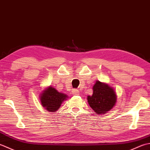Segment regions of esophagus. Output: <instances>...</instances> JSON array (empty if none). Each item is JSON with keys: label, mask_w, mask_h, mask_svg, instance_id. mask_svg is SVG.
<instances>
[{"label": "esophagus", "mask_w": 150, "mask_h": 150, "mask_svg": "<svg viewBox=\"0 0 150 150\" xmlns=\"http://www.w3.org/2000/svg\"><path fill=\"white\" fill-rule=\"evenodd\" d=\"M72 93L73 95H79V91L78 90H74L73 91Z\"/></svg>", "instance_id": "esophagus-1"}]
</instances>
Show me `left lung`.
Listing matches in <instances>:
<instances>
[{"label": "left lung", "mask_w": 150, "mask_h": 150, "mask_svg": "<svg viewBox=\"0 0 150 150\" xmlns=\"http://www.w3.org/2000/svg\"><path fill=\"white\" fill-rule=\"evenodd\" d=\"M117 94L110 86L97 81L93 86V94L87 97L90 106L98 115L106 114L115 106Z\"/></svg>", "instance_id": "left-lung-1"}]
</instances>
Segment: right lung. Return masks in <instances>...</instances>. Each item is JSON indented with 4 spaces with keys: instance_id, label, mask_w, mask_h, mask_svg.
<instances>
[{
    "instance_id": "add662e5",
    "label": "right lung",
    "mask_w": 150,
    "mask_h": 150,
    "mask_svg": "<svg viewBox=\"0 0 150 150\" xmlns=\"http://www.w3.org/2000/svg\"><path fill=\"white\" fill-rule=\"evenodd\" d=\"M39 98L40 104L45 110L50 112H55L60 108L63 102L67 100L68 96L50 86L41 91Z\"/></svg>"
}]
</instances>
